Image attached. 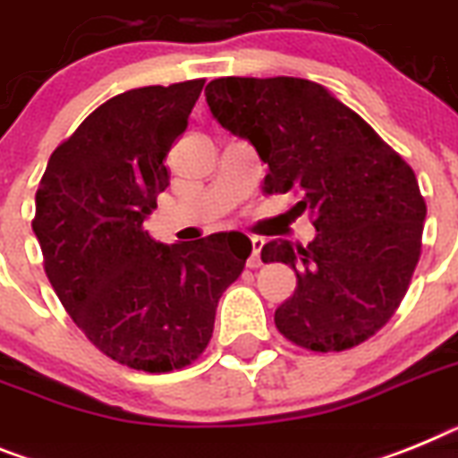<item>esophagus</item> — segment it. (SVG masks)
<instances>
[{
  "mask_svg": "<svg viewBox=\"0 0 458 458\" xmlns=\"http://www.w3.org/2000/svg\"><path fill=\"white\" fill-rule=\"evenodd\" d=\"M250 243H252V255H250V259H248V267L250 268H259L261 267L259 252H261V248H264V238L252 236V238H250Z\"/></svg>",
  "mask_w": 458,
  "mask_h": 458,
  "instance_id": "34e87169",
  "label": "esophagus"
}]
</instances>
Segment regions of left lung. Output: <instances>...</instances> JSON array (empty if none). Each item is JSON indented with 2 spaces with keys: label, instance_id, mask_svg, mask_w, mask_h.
<instances>
[{
  "label": "left lung",
  "instance_id": "8db88e82",
  "mask_svg": "<svg viewBox=\"0 0 458 458\" xmlns=\"http://www.w3.org/2000/svg\"><path fill=\"white\" fill-rule=\"evenodd\" d=\"M217 123L268 164L264 194H296L315 241H271L261 261L296 273L277 331L310 352L361 345L392 319L421 255L426 201L410 169L361 115L303 78H215Z\"/></svg>",
  "mask_w": 458,
  "mask_h": 458
}]
</instances>
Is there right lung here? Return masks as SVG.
I'll return each mask as SVG.
<instances>
[{"instance_id": "add662e5", "label": "right lung", "mask_w": 458, "mask_h": 458, "mask_svg": "<svg viewBox=\"0 0 458 458\" xmlns=\"http://www.w3.org/2000/svg\"><path fill=\"white\" fill-rule=\"evenodd\" d=\"M203 78L113 97L55 148L32 229L64 310L101 354L143 373L197 361L222 292L252 252L238 232L162 245L143 220L169 187V155Z\"/></svg>"}]
</instances>
